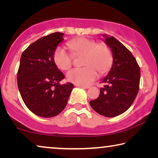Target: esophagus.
<instances>
[{"label": "esophagus", "instance_id": "obj_1", "mask_svg": "<svg viewBox=\"0 0 158 158\" xmlns=\"http://www.w3.org/2000/svg\"><path fill=\"white\" fill-rule=\"evenodd\" d=\"M75 86L81 87V88H84V89H89L90 88V86H89V85H79V84H75Z\"/></svg>", "mask_w": 158, "mask_h": 158}]
</instances>
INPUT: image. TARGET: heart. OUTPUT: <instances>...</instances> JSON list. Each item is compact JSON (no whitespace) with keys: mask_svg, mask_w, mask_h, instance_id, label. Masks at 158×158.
Here are the masks:
<instances>
[{"mask_svg":"<svg viewBox=\"0 0 158 158\" xmlns=\"http://www.w3.org/2000/svg\"><path fill=\"white\" fill-rule=\"evenodd\" d=\"M68 46L72 53L65 48L58 47L55 50L53 60L58 68L67 70L71 68L74 56L84 55V68H74L67 74L69 82L79 85H88L98 78L97 70L104 74L111 68L113 63V55L107 45L98 44L94 40L87 37H79L69 40Z\"/></svg>","mask_w":158,"mask_h":158,"instance_id":"1","label":"heart"}]
</instances>
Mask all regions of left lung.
<instances>
[{"label": "left lung", "mask_w": 158, "mask_h": 158, "mask_svg": "<svg viewBox=\"0 0 158 158\" xmlns=\"http://www.w3.org/2000/svg\"><path fill=\"white\" fill-rule=\"evenodd\" d=\"M105 42L113 53V65L101 83L100 94L90 101L93 110L105 117H115L126 111L132 105L139 89L140 68L129 50L114 37H107Z\"/></svg>", "instance_id": "left-lung-1"}]
</instances>
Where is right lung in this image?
Wrapping results in <instances>:
<instances>
[{"label":"right lung","mask_w":158,"mask_h":158,"mask_svg":"<svg viewBox=\"0 0 158 158\" xmlns=\"http://www.w3.org/2000/svg\"><path fill=\"white\" fill-rule=\"evenodd\" d=\"M62 33L44 36L29 45L21 54L17 85L23 102L37 116H57L66 106L74 85L60 84L64 76L53 60Z\"/></svg>","instance_id":"right-lung-1"}]
</instances>
